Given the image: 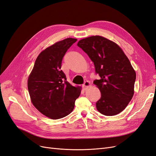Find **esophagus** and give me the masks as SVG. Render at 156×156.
<instances>
[{
	"label": "esophagus",
	"instance_id": "obj_1",
	"mask_svg": "<svg viewBox=\"0 0 156 156\" xmlns=\"http://www.w3.org/2000/svg\"><path fill=\"white\" fill-rule=\"evenodd\" d=\"M90 86V83L89 81H87L84 83V84H83V88L84 90H87Z\"/></svg>",
	"mask_w": 156,
	"mask_h": 156
}]
</instances>
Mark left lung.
Here are the masks:
<instances>
[{"label": "left lung", "instance_id": "obj_1", "mask_svg": "<svg viewBox=\"0 0 156 156\" xmlns=\"http://www.w3.org/2000/svg\"><path fill=\"white\" fill-rule=\"evenodd\" d=\"M77 46L91 59L100 77L94 81L101 94L97 110L105 116L118 115L134 94L136 73L129 59L116 43L100 36L79 40Z\"/></svg>", "mask_w": 156, "mask_h": 156}]
</instances>
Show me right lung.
<instances>
[{
	"label": "right lung",
	"mask_w": 156,
	"mask_h": 156,
	"mask_svg": "<svg viewBox=\"0 0 156 156\" xmlns=\"http://www.w3.org/2000/svg\"><path fill=\"white\" fill-rule=\"evenodd\" d=\"M77 40L69 37L41 51L28 79L33 105L51 119H62L72 112L81 94V87L71 85L61 69L64 55Z\"/></svg>",
	"instance_id": "1"
}]
</instances>
